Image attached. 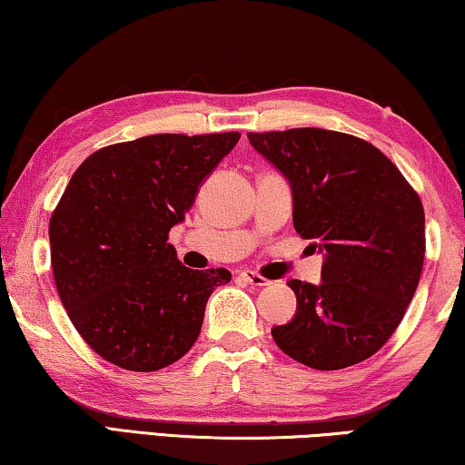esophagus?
<instances>
[{
    "instance_id": "obj_1",
    "label": "esophagus",
    "mask_w": 465,
    "mask_h": 465,
    "mask_svg": "<svg viewBox=\"0 0 465 465\" xmlns=\"http://www.w3.org/2000/svg\"><path fill=\"white\" fill-rule=\"evenodd\" d=\"M241 279H243L245 282H249V285H253V287H266V285H271V281H268L266 277H262V274H258V272H253V271L241 272Z\"/></svg>"
}]
</instances>
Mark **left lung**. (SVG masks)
<instances>
[{
    "instance_id": "left-lung-1",
    "label": "left lung",
    "mask_w": 465,
    "mask_h": 465,
    "mask_svg": "<svg viewBox=\"0 0 465 465\" xmlns=\"http://www.w3.org/2000/svg\"><path fill=\"white\" fill-rule=\"evenodd\" d=\"M247 138L289 180L295 231L325 255L319 285L287 282L298 308L272 327L274 341L319 371L369 359L396 331L420 282V194L386 154L350 134L295 127Z\"/></svg>"
}]
</instances>
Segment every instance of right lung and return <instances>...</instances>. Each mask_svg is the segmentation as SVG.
Wrapping results in <instances>:
<instances>
[{
    "label": "right lung",
    "instance_id": "right-lung-1",
    "mask_svg": "<svg viewBox=\"0 0 465 465\" xmlns=\"http://www.w3.org/2000/svg\"><path fill=\"white\" fill-rule=\"evenodd\" d=\"M239 132L154 134L92 153L50 220V255L66 314L94 352L157 371L188 352L226 268L193 271L167 243Z\"/></svg>",
    "mask_w": 465,
    "mask_h": 465
}]
</instances>
